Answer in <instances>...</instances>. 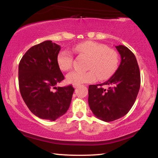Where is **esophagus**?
<instances>
[{
	"label": "esophagus",
	"mask_w": 158,
	"mask_h": 158,
	"mask_svg": "<svg viewBox=\"0 0 158 158\" xmlns=\"http://www.w3.org/2000/svg\"><path fill=\"white\" fill-rule=\"evenodd\" d=\"M80 85H78V84H73V87L74 88V89H77V88L79 87Z\"/></svg>",
	"instance_id": "esophagus-1"
}]
</instances>
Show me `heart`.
<instances>
[{"label": "heart", "mask_w": 158, "mask_h": 158, "mask_svg": "<svg viewBox=\"0 0 158 158\" xmlns=\"http://www.w3.org/2000/svg\"><path fill=\"white\" fill-rule=\"evenodd\" d=\"M74 52L89 58L87 62L88 71H73L67 74L66 80L72 84H81L93 82L98 78L105 80L110 77L118 65V56L116 51L108 48L105 44L97 42L86 41L77 44ZM74 58L67 50L59 52L57 63L63 71H69L73 65Z\"/></svg>", "instance_id": "heart-1"}]
</instances>
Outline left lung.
I'll return each mask as SVG.
<instances>
[{"instance_id":"left-lung-1","label":"left lung","mask_w":158,"mask_h":158,"mask_svg":"<svg viewBox=\"0 0 158 158\" xmlns=\"http://www.w3.org/2000/svg\"><path fill=\"white\" fill-rule=\"evenodd\" d=\"M116 48L121 58L117 70L108 81L89 87L90 109L96 117L105 122L115 121L126 115L140 89V71L135 54L123 45ZM102 85L109 88L103 89Z\"/></svg>"}]
</instances>
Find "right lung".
I'll use <instances>...</instances> for the list:
<instances>
[{
    "label": "right lung",
    "mask_w": 158,
    "mask_h": 158,
    "mask_svg": "<svg viewBox=\"0 0 158 158\" xmlns=\"http://www.w3.org/2000/svg\"><path fill=\"white\" fill-rule=\"evenodd\" d=\"M60 50L46 40L30 48L19 65V90L26 106L40 118L52 121L68 110L74 90L72 85L56 86L64 79L57 63Z\"/></svg>",
    "instance_id": "right-lung-1"
}]
</instances>
